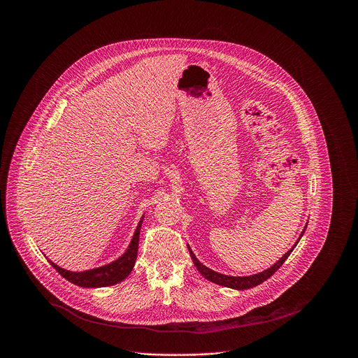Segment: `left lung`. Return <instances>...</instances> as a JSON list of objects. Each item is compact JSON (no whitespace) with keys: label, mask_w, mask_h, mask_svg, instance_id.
Here are the masks:
<instances>
[{"label":"left lung","mask_w":358,"mask_h":358,"mask_svg":"<svg viewBox=\"0 0 358 358\" xmlns=\"http://www.w3.org/2000/svg\"><path fill=\"white\" fill-rule=\"evenodd\" d=\"M306 227H308V225H306ZM306 227H304V229L301 231L299 239L294 242V245L283 255V257H282L276 264H273L271 268L265 269L264 272L255 273V275H250V276H228V275H224V273H218V272H215V271L207 268L206 265H202V264L195 258V255H194V252L191 250L189 246H188V250H189L191 259H192L194 265L196 266L198 272H199L203 278H206L207 280H210V282H213V283H217V285H221V286H225V287H231V289H236V290H245V289H250V287H255V286L261 285L262 282H265L266 279H269V278L285 264V261L289 258V255L292 253V250L294 249V246L299 243L300 238L303 236V234H304V231H306Z\"/></svg>","instance_id":"left-lung-1"}]
</instances>
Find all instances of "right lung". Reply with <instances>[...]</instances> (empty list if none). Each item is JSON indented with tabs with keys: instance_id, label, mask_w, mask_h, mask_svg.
<instances>
[{
	"instance_id": "right-lung-1",
	"label": "right lung",
	"mask_w": 358,
	"mask_h": 358,
	"mask_svg": "<svg viewBox=\"0 0 358 358\" xmlns=\"http://www.w3.org/2000/svg\"><path fill=\"white\" fill-rule=\"evenodd\" d=\"M143 220H144V217H141L140 222L137 224V228H136L133 238H131L127 249L124 250V253L116 261H113L108 265L82 271V272H72V271H66V269L58 266L50 259H48V261L66 280H69L71 283L80 286V287L93 289V287H106V286H113L116 283H120L131 273V271L134 268V264L137 259L138 236H140Z\"/></svg>"
}]
</instances>
